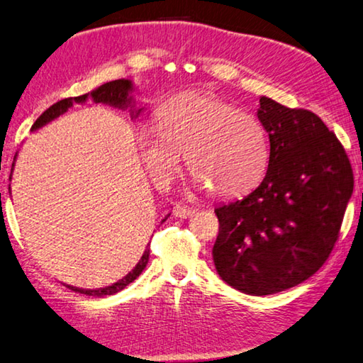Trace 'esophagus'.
Listing matches in <instances>:
<instances>
[{
  "label": "esophagus",
  "instance_id": "obj_1",
  "mask_svg": "<svg viewBox=\"0 0 363 363\" xmlns=\"http://www.w3.org/2000/svg\"><path fill=\"white\" fill-rule=\"evenodd\" d=\"M195 208L184 206V204H176L173 208V216L179 217V219H187V217H192L195 214Z\"/></svg>",
  "mask_w": 363,
  "mask_h": 363
}]
</instances>
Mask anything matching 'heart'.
Listing matches in <instances>:
<instances>
[{
  "mask_svg": "<svg viewBox=\"0 0 363 363\" xmlns=\"http://www.w3.org/2000/svg\"><path fill=\"white\" fill-rule=\"evenodd\" d=\"M136 146L155 186L167 189L182 167L217 196L247 192L265 174L268 141L259 118L220 98L186 91L157 111V125L136 131Z\"/></svg>",
  "mask_w": 363,
  "mask_h": 363,
  "instance_id": "obj_1",
  "label": "heart"
}]
</instances>
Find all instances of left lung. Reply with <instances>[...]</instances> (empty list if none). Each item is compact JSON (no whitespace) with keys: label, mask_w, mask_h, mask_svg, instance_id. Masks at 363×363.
<instances>
[{"label":"left lung","mask_w":363,"mask_h":363,"mask_svg":"<svg viewBox=\"0 0 363 363\" xmlns=\"http://www.w3.org/2000/svg\"><path fill=\"white\" fill-rule=\"evenodd\" d=\"M257 117L269 140L267 174L245 199L216 209L213 259L228 286L260 296L300 284L324 265L354 177L341 143L311 111L262 96Z\"/></svg>","instance_id":"obj_1"}]
</instances>
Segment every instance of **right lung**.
I'll return each instance as SVG.
<instances>
[{
	"instance_id": "add662e5",
	"label": "right lung",
	"mask_w": 363,
	"mask_h": 363,
	"mask_svg": "<svg viewBox=\"0 0 363 363\" xmlns=\"http://www.w3.org/2000/svg\"><path fill=\"white\" fill-rule=\"evenodd\" d=\"M133 94H135V85H133V82L130 81V79H117V81L106 82V84L100 85L98 89L91 90L90 94L74 96V98H65V100H60V101H57L55 104H52L49 109H45L44 113L36 118V122L33 123V127H31V131H36L39 128H43L44 125H48L49 122L54 121V118L60 117L62 114L67 113L69 108H72V104H76V103L84 104V103H87L89 100L94 101V103L108 104V106H113V108L122 109V111L128 109L131 118H136L138 116H140V113L144 108H136V100H135ZM16 159H17V154L14 157V163H16ZM14 163H12V169H14ZM11 177H12V171H11ZM11 177H9V179H11ZM168 217H169V214L164 216V219L162 222L167 220ZM149 254L150 252H149V245H147L146 250H144L143 257L140 259V262L136 263L135 268L131 269L128 274H125L122 279H118L117 282H114V284L106 286V287H100V289H79V287H74V286H67V287L71 289V291L79 292V294H85L89 296L114 295L117 292L123 291V289L127 287L130 282H133L138 278V276L143 273V269L146 268L147 262H149Z\"/></svg>"
}]
</instances>
